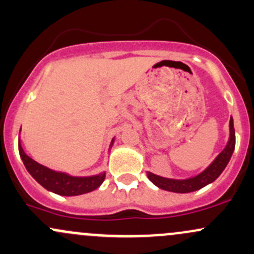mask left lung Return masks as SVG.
Returning a JSON list of instances; mask_svg holds the SVG:
<instances>
[{
  "label": "left lung",
  "mask_w": 254,
  "mask_h": 254,
  "mask_svg": "<svg viewBox=\"0 0 254 254\" xmlns=\"http://www.w3.org/2000/svg\"><path fill=\"white\" fill-rule=\"evenodd\" d=\"M234 149H235V130H234L233 117H230L229 140H228L227 146H225V148L217 155V158L214 159L204 171L200 172L196 176L186 178V180H175V178L161 177L150 171H147V177L149 178V181L153 185L157 186L158 188L164 189V190L181 194L191 193V191L204 188L205 186L210 185V183H212L213 181H216L219 177V175L227 168L231 155H233Z\"/></svg>",
  "instance_id": "8db88e82"
}]
</instances>
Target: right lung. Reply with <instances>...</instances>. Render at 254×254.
Returning a JSON list of instances; mask_svg holds the SVG:
<instances>
[{"mask_svg": "<svg viewBox=\"0 0 254 254\" xmlns=\"http://www.w3.org/2000/svg\"><path fill=\"white\" fill-rule=\"evenodd\" d=\"M20 135V132H19ZM114 143V137L110 144V152ZM19 154L29 174L47 190L63 196H76L95 190L105 181L106 171L93 176H72L64 171H55L47 166L41 165L24 152L19 137Z\"/></svg>", "mask_w": 254, "mask_h": 254, "instance_id": "obj_1", "label": "right lung"}]
</instances>
